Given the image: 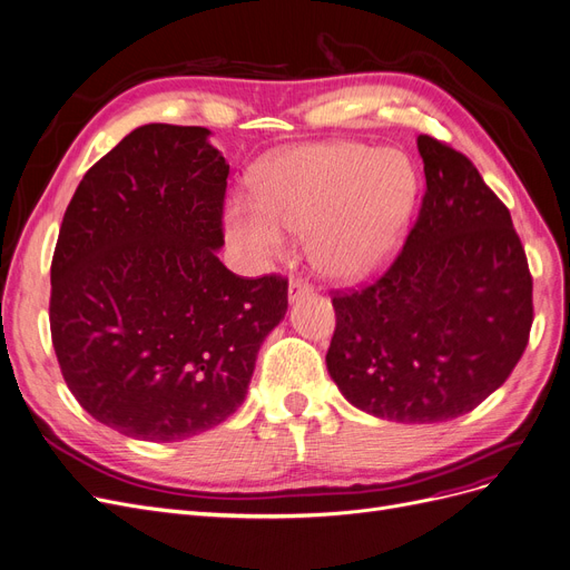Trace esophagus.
<instances>
[{
	"mask_svg": "<svg viewBox=\"0 0 570 570\" xmlns=\"http://www.w3.org/2000/svg\"><path fill=\"white\" fill-rule=\"evenodd\" d=\"M313 292V285L311 283H306V281H302V278H294L292 283H289V302L294 304L296 299H302V296H306V294H311Z\"/></svg>",
	"mask_w": 570,
	"mask_h": 570,
	"instance_id": "1",
	"label": "esophagus"
}]
</instances>
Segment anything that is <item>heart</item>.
<instances>
[{"label": "heart", "mask_w": 570, "mask_h": 570, "mask_svg": "<svg viewBox=\"0 0 570 570\" xmlns=\"http://www.w3.org/2000/svg\"><path fill=\"white\" fill-rule=\"evenodd\" d=\"M417 183L396 150L364 144L294 148L259 174L257 199H234L225 227L234 246L255 262L285 253L294 234H311L320 271L341 281L383 266L405 234Z\"/></svg>", "instance_id": "heart-1"}]
</instances>
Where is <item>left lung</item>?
Returning <instances> with one entry per match:
<instances>
[{"label": "left lung", "instance_id": "obj_1", "mask_svg": "<svg viewBox=\"0 0 570 570\" xmlns=\"http://www.w3.org/2000/svg\"><path fill=\"white\" fill-rule=\"evenodd\" d=\"M424 197L394 262L334 292L327 368L360 411L403 424L471 413L518 366L533 281L510 210L473 161L420 134Z\"/></svg>", "mask_w": 570, "mask_h": 570}]
</instances>
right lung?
I'll use <instances>...</instances> for the list:
<instances>
[{
	"instance_id": "add662e5",
	"label": "right lung",
	"mask_w": 570,
	"mask_h": 570,
	"mask_svg": "<svg viewBox=\"0 0 570 570\" xmlns=\"http://www.w3.org/2000/svg\"><path fill=\"white\" fill-rule=\"evenodd\" d=\"M206 127L144 125L76 187L50 264V336L65 383L101 424L171 443L246 399L287 278L218 259L229 165Z\"/></svg>"
}]
</instances>
